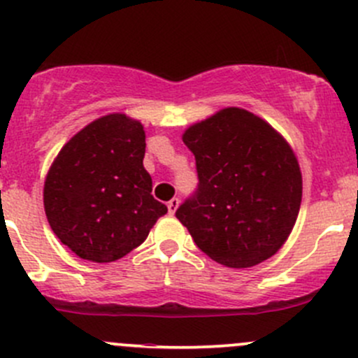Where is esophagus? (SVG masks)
<instances>
[{
    "label": "esophagus",
    "instance_id": "34e87169",
    "mask_svg": "<svg viewBox=\"0 0 358 358\" xmlns=\"http://www.w3.org/2000/svg\"><path fill=\"white\" fill-rule=\"evenodd\" d=\"M180 204V199H176V197H173L171 201L168 202V209H169V215H173V213L176 211V208H178Z\"/></svg>",
    "mask_w": 358,
    "mask_h": 358
}]
</instances>
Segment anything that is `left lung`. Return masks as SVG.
Returning <instances> with one entry per match:
<instances>
[{
    "mask_svg": "<svg viewBox=\"0 0 358 358\" xmlns=\"http://www.w3.org/2000/svg\"><path fill=\"white\" fill-rule=\"evenodd\" d=\"M196 157V194L176 218L215 262L248 268L275 255L289 237L303 180L298 159L272 126L227 107L183 133Z\"/></svg>",
    "mask_w": 358,
    "mask_h": 358,
    "instance_id": "left-lung-1",
    "label": "left lung"
}]
</instances>
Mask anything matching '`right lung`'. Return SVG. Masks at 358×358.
Wrapping results in <instances>:
<instances>
[{
  "mask_svg": "<svg viewBox=\"0 0 358 358\" xmlns=\"http://www.w3.org/2000/svg\"><path fill=\"white\" fill-rule=\"evenodd\" d=\"M145 131L126 114L95 119L62 147L45 180L50 227L72 252L110 263L138 248L168 213L143 168Z\"/></svg>",
  "mask_w": 358,
  "mask_h": 358,
  "instance_id": "add662e5",
  "label": "right lung"
}]
</instances>
